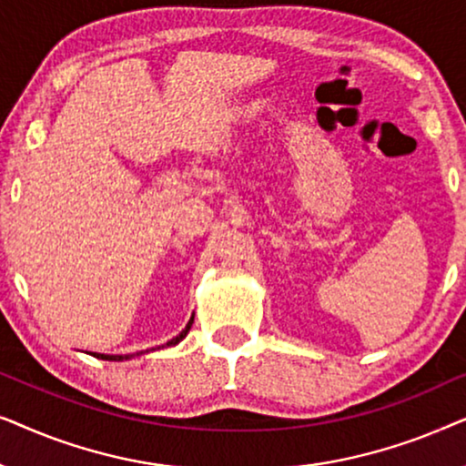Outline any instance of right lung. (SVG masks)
<instances>
[{"mask_svg": "<svg viewBox=\"0 0 466 466\" xmlns=\"http://www.w3.org/2000/svg\"><path fill=\"white\" fill-rule=\"evenodd\" d=\"M193 320H195V316H190V320H188V324L187 327L182 329V333L180 335H176L174 339H169L167 343H165V346H158V348H152V352H155V350H161V348H171V346H177V343H180L184 337L188 335V330H190V327H193ZM146 352H148V350H146ZM95 359H101V360H129V359H133V356H139V354H144V352H137V354H99V352H91Z\"/></svg>", "mask_w": 466, "mask_h": 466, "instance_id": "add662e5", "label": "right lung"}]
</instances>
